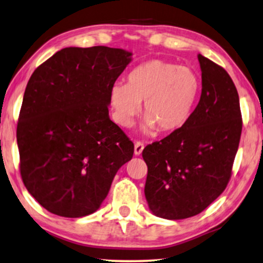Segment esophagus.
Segmentation results:
<instances>
[{"label": "esophagus", "instance_id": "34e87169", "mask_svg": "<svg viewBox=\"0 0 263 263\" xmlns=\"http://www.w3.org/2000/svg\"><path fill=\"white\" fill-rule=\"evenodd\" d=\"M144 150V144L142 142H136L135 143V155L139 156Z\"/></svg>", "mask_w": 263, "mask_h": 263}]
</instances>
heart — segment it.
<instances>
[{
	"instance_id": "obj_1",
	"label": "heart",
	"mask_w": 263,
	"mask_h": 263,
	"mask_svg": "<svg viewBox=\"0 0 263 263\" xmlns=\"http://www.w3.org/2000/svg\"><path fill=\"white\" fill-rule=\"evenodd\" d=\"M201 93V80L193 68L174 62L148 60L127 74L126 85L116 82L109 104L117 123L130 127L143 103V131L174 132L186 124Z\"/></svg>"
}]
</instances>
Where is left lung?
Returning <instances> with one entry per match:
<instances>
[{"label":"left lung","instance_id":"1","mask_svg":"<svg viewBox=\"0 0 263 263\" xmlns=\"http://www.w3.org/2000/svg\"><path fill=\"white\" fill-rule=\"evenodd\" d=\"M202 93L186 124L143 150L145 197L152 214L166 219L195 216L228 184L240 144L238 93L224 68L198 54Z\"/></svg>","mask_w":263,"mask_h":263}]
</instances>
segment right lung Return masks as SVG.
I'll list each match as a JSON object with an SVG mask.
<instances>
[{
	"instance_id": "1",
	"label": "right lung",
	"mask_w": 263,
	"mask_h": 263,
	"mask_svg": "<svg viewBox=\"0 0 263 263\" xmlns=\"http://www.w3.org/2000/svg\"><path fill=\"white\" fill-rule=\"evenodd\" d=\"M132 53L68 47L39 66L27 84L16 139L28 193L58 216L99 209L133 143L108 116L109 91Z\"/></svg>"
}]
</instances>
